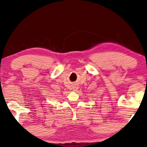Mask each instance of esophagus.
Wrapping results in <instances>:
<instances>
[{
    "instance_id": "34e87169",
    "label": "esophagus",
    "mask_w": 147,
    "mask_h": 147,
    "mask_svg": "<svg viewBox=\"0 0 147 147\" xmlns=\"http://www.w3.org/2000/svg\"><path fill=\"white\" fill-rule=\"evenodd\" d=\"M78 89V87L77 86L74 85L73 86V91H76V90H77Z\"/></svg>"
}]
</instances>
